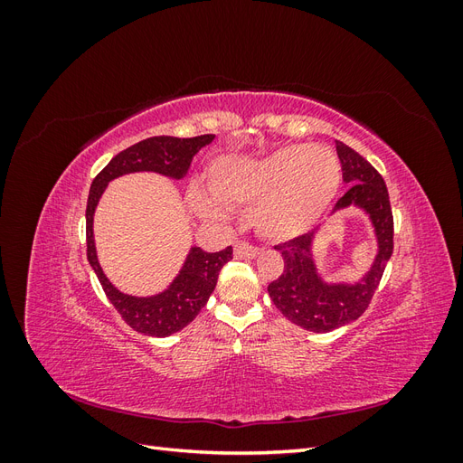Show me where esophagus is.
<instances>
[{
	"label": "esophagus",
	"instance_id": "34e87169",
	"mask_svg": "<svg viewBox=\"0 0 463 463\" xmlns=\"http://www.w3.org/2000/svg\"><path fill=\"white\" fill-rule=\"evenodd\" d=\"M233 253H235V259H255L260 255V247L249 243V241H240V243H235Z\"/></svg>",
	"mask_w": 463,
	"mask_h": 463
}]
</instances>
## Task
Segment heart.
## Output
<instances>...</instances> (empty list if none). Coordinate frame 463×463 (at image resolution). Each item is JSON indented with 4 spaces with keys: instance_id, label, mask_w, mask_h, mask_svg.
<instances>
[{
    "instance_id": "1",
    "label": "heart",
    "mask_w": 463,
    "mask_h": 463,
    "mask_svg": "<svg viewBox=\"0 0 463 463\" xmlns=\"http://www.w3.org/2000/svg\"><path fill=\"white\" fill-rule=\"evenodd\" d=\"M210 175L220 204H257V232L269 240H289L309 230L325 213L338 189L340 167L326 148L286 146L260 162L218 160ZM191 203L206 218L222 214L201 189H193Z\"/></svg>"
}]
</instances>
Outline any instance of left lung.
<instances>
[{
	"label": "left lung",
	"instance_id": "8db88e82",
	"mask_svg": "<svg viewBox=\"0 0 463 463\" xmlns=\"http://www.w3.org/2000/svg\"><path fill=\"white\" fill-rule=\"evenodd\" d=\"M345 184H352L335 208L355 204L371 214L378 237V255L371 272L355 286L322 284L311 260V233L298 235L274 249L282 253L284 272L269 286L270 299L286 318L311 332H330L363 313L381 284L394 250V216L383 175L352 146L335 143Z\"/></svg>",
	"mask_w": 463,
	"mask_h": 463
}]
</instances>
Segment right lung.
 I'll use <instances>...</instances> for the list:
<instances>
[{
  "instance_id": "1",
  "label": "right lung",
  "mask_w": 463,
  "mask_h": 463,
  "mask_svg": "<svg viewBox=\"0 0 463 463\" xmlns=\"http://www.w3.org/2000/svg\"><path fill=\"white\" fill-rule=\"evenodd\" d=\"M214 135H199L191 138L177 137H150L129 148L121 150L104 170L98 174L90 185L87 203V259L109 303L128 325L146 335L165 338L174 332L185 328L201 313L210 293L214 291L222 266L233 259V249L226 247L218 253H206L201 247H193L175 282L160 296L131 298L123 296L108 282L96 259L92 240V214L98 199L108 185V181L131 172H158L170 177H184L191 160L203 146L213 143Z\"/></svg>"
}]
</instances>
